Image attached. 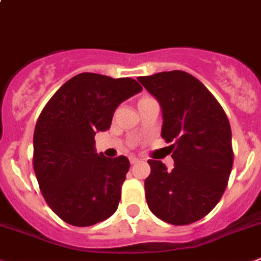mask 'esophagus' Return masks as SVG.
<instances>
[{"label":"esophagus","mask_w":261,"mask_h":261,"mask_svg":"<svg viewBox=\"0 0 261 261\" xmlns=\"http://www.w3.org/2000/svg\"><path fill=\"white\" fill-rule=\"evenodd\" d=\"M129 162H130V164H136L140 162V159H138L137 156H135V155H130V156H129Z\"/></svg>","instance_id":"esophagus-1"}]
</instances>
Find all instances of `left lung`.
<instances>
[{
  "label": "left lung",
  "instance_id": "obj_1",
  "mask_svg": "<svg viewBox=\"0 0 261 261\" xmlns=\"http://www.w3.org/2000/svg\"><path fill=\"white\" fill-rule=\"evenodd\" d=\"M159 101L162 137L172 142L174 168L159 160L145 180L150 211L172 225L203 219L223 197L233 167L231 129L221 105L198 79L184 71L141 76Z\"/></svg>",
  "mask_w": 261,
  "mask_h": 261
}]
</instances>
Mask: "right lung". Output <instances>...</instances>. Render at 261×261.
Here are the masks:
<instances>
[{
	"label": "right lung",
	"instance_id": "right-lung-1",
	"mask_svg": "<svg viewBox=\"0 0 261 261\" xmlns=\"http://www.w3.org/2000/svg\"><path fill=\"white\" fill-rule=\"evenodd\" d=\"M141 90L133 79L79 73L38 116L33 171L45 202L66 223L94 225L118 210L129 160L97 154L94 136L107 130L116 107Z\"/></svg>",
	"mask_w": 261,
	"mask_h": 261
}]
</instances>
